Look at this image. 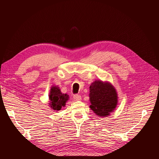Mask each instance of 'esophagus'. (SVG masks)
Wrapping results in <instances>:
<instances>
[{"label": "esophagus", "instance_id": "obj_1", "mask_svg": "<svg viewBox=\"0 0 159 159\" xmlns=\"http://www.w3.org/2000/svg\"><path fill=\"white\" fill-rule=\"evenodd\" d=\"M74 99L76 101H79L81 100V96L79 95V94H76V95L74 96Z\"/></svg>", "mask_w": 159, "mask_h": 159}]
</instances>
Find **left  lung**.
I'll return each instance as SVG.
<instances>
[{
  "mask_svg": "<svg viewBox=\"0 0 159 159\" xmlns=\"http://www.w3.org/2000/svg\"><path fill=\"white\" fill-rule=\"evenodd\" d=\"M90 109L99 117H107L116 109L118 102L117 91L108 81L97 80L89 87Z\"/></svg>",
  "mask_w": 159,
  "mask_h": 159,
  "instance_id": "obj_1",
  "label": "left lung"
}]
</instances>
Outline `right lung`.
I'll use <instances>...</instances> for the list:
<instances>
[{
    "instance_id": "add662e5",
    "label": "right lung",
    "mask_w": 159,
    "mask_h": 159,
    "mask_svg": "<svg viewBox=\"0 0 159 159\" xmlns=\"http://www.w3.org/2000/svg\"><path fill=\"white\" fill-rule=\"evenodd\" d=\"M49 107L54 111H60L62 107L66 106V102L69 100V95L67 93H62L59 87L53 85L50 87L48 95Z\"/></svg>"
}]
</instances>
